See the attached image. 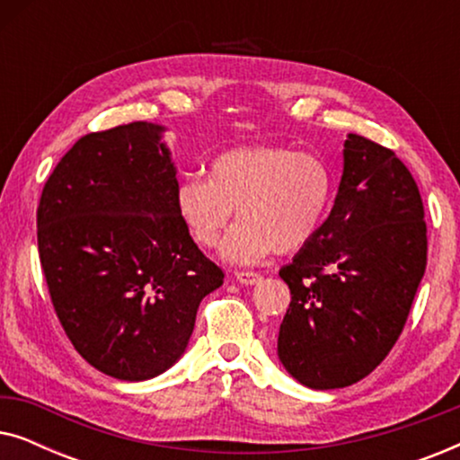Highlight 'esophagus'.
<instances>
[{
  "mask_svg": "<svg viewBox=\"0 0 460 460\" xmlns=\"http://www.w3.org/2000/svg\"><path fill=\"white\" fill-rule=\"evenodd\" d=\"M234 279L241 282V285H257V282H261V274L257 272H247V270H243V272H236Z\"/></svg>",
  "mask_w": 460,
  "mask_h": 460,
  "instance_id": "1",
  "label": "esophagus"
}]
</instances>
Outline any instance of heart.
<instances>
[{"label":"heart","mask_w":460,"mask_h":460,"mask_svg":"<svg viewBox=\"0 0 460 460\" xmlns=\"http://www.w3.org/2000/svg\"><path fill=\"white\" fill-rule=\"evenodd\" d=\"M335 175L316 153L287 146H241L217 155L209 178L188 175L173 194L175 213L197 244L213 249L232 222L222 255L255 263L270 251L304 249L329 216Z\"/></svg>","instance_id":"obj_1"}]
</instances>
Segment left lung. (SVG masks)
<instances>
[{"label":"left lung","instance_id":"1","mask_svg":"<svg viewBox=\"0 0 460 460\" xmlns=\"http://www.w3.org/2000/svg\"><path fill=\"white\" fill-rule=\"evenodd\" d=\"M423 200L404 163L349 134L331 216L280 279L291 304L279 358L312 389L373 373L398 341L427 266Z\"/></svg>","mask_w":460,"mask_h":460}]
</instances>
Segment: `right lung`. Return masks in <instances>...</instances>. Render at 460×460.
I'll list each match as a JSON object with an SVG mask.
<instances>
[{
	"label": "right lung",
	"instance_id": "add662e5",
	"mask_svg": "<svg viewBox=\"0 0 460 460\" xmlns=\"http://www.w3.org/2000/svg\"><path fill=\"white\" fill-rule=\"evenodd\" d=\"M165 128L134 121L75 142L43 186L37 244L75 349L100 373L146 381L184 354L224 272L175 213Z\"/></svg>",
	"mask_w": 460,
	"mask_h": 460
}]
</instances>
